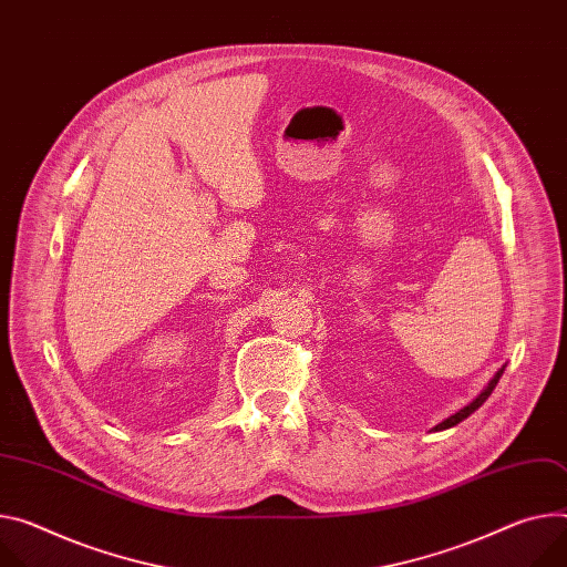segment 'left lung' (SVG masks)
Instances as JSON below:
<instances>
[{"label": "left lung", "instance_id": "8db88e82", "mask_svg": "<svg viewBox=\"0 0 567 567\" xmlns=\"http://www.w3.org/2000/svg\"><path fill=\"white\" fill-rule=\"evenodd\" d=\"M504 369H506V364H504V367L493 375V380L484 386V391H482L473 402H468L466 406H461L458 411H454L452 416H447L445 421H441L439 425H434V427H432V432H443V430H447V427H454V425H456V423H461V421H466V419L473 414V411H477V409L488 400V395H491V393H493V389L497 386V382H499V378H502Z\"/></svg>", "mask_w": 567, "mask_h": 567}]
</instances>
